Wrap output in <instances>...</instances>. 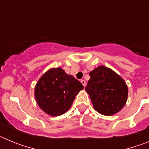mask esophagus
<instances>
[{
	"label": "esophagus",
	"mask_w": 149,
	"mask_h": 149,
	"mask_svg": "<svg viewBox=\"0 0 149 149\" xmlns=\"http://www.w3.org/2000/svg\"><path fill=\"white\" fill-rule=\"evenodd\" d=\"M81 84H83V86H86V81H84V80H81Z\"/></svg>",
	"instance_id": "34e87169"
}]
</instances>
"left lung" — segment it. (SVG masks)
Returning <instances> with one entry per match:
<instances>
[{
	"label": "left lung",
	"mask_w": 149,
	"mask_h": 149,
	"mask_svg": "<svg viewBox=\"0 0 149 149\" xmlns=\"http://www.w3.org/2000/svg\"><path fill=\"white\" fill-rule=\"evenodd\" d=\"M90 79L86 86L93 107L99 113L113 116L120 111L127 99V86L123 79L106 66L89 72Z\"/></svg>",
	"instance_id": "left-lung-1"
}]
</instances>
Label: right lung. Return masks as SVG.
<instances>
[{
	"label": "right lung",
	"mask_w": 149,
	"mask_h": 149,
	"mask_svg": "<svg viewBox=\"0 0 149 149\" xmlns=\"http://www.w3.org/2000/svg\"><path fill=\"white\" fill-rule=\"evenodd\" d=\"M83 89L80 81L61 68H51L38 81L35 98L45 113L58 116L68 111L75 96Z\"/></svg>",
	"instance_id": "obj_1"
}]
</instances>
